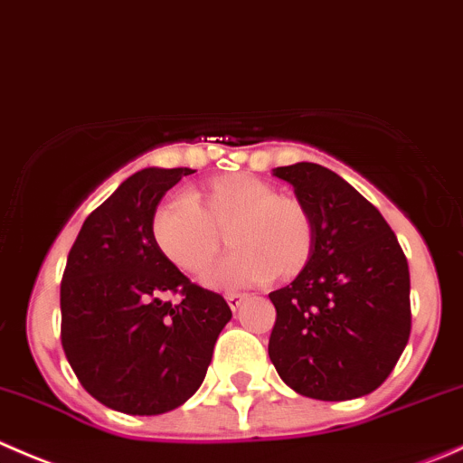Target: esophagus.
Here are the masks:
<instances>
[{"label":"esophagus","instance_id":"obj_1","mask_svg":"<svg viewBox=\"0 0 463 463\" xmlns=\"http://www.w3.org/2000/svg\"><path fill=\"white\" fill-rule=\"evenodd\" d=\"M247 297H250V295H245V292H227L225 299H227V304H230L232 310H238V308H241L242 301L247 299Z\"/></svg>","mask_w":463,"mask_h":463}]
</instances>
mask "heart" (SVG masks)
I'll list each match as a JSON object with an SVG mask.
<instances>
[{
  "instance_id": "1",
  "label": "heart",
  "mask_w": 463,
  "mask_h": 463,
  "mask_svg": "<svg viewBox=\"0 0 463 463\" xmlns=\"http://www.w3.org/2000/svg\"><path fill=\"white\" fill-rule=\"evenodd\" d=\"M225 232L233 251L209 277L213 288L232 290L269 277L292 279L313 256L308 209L247 173L216 177L191 189L186 198L166 200L150 218L159 254L194 277L212 268Z\"/></svg>"
}]
</instances>
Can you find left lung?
I'll return each instance as SVG.
<instances>
[{
	"label": "left lung",
	"mask_w": 463,
	"mask_h": 463,
	"mask_svg": "<svg viewBox=\"0 0 463 463\" xmlns=\"http://www.w3.org/2000/svg\"><path fill=\"white\" fill-rule=\"evenodd\" d=\"M313 218L315 247L277 308L268 354L297 393L367 396L387 381L411 331L410 269L383 213L337 173L299 162L274 168Z\"/></svg>",
	"instance_id": "8db88e82"
}]
</instances>
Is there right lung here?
<instances>
[{
    "label": "right lung",
    "instance_id": "1",
    "mask_svg": "<svg viewBox=\"0 0 463 463\" xmlns=\"http://www.w3.org/2000/svg\"><path fill=\"white\" fill-rule=\"evenodd\" d=\"M191 173L144 168L128 177L85 218L67 256L62 349L85 392L123 414H164L189 401L232 319L222 295L189 281L150 236L159 200Z\"/></svg>",
    "mask_w": 463,
    "mask_h": 463
}]
</instances>
